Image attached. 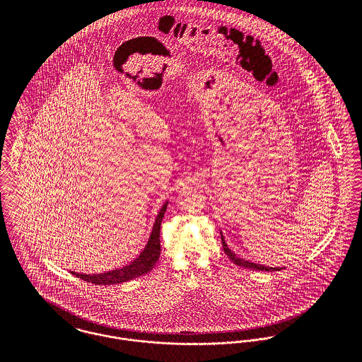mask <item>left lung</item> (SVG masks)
<instances>
[{
	"mask_svg": "<svg viewBox=\"0 0 362 362\" xmlns=\"http://www.w3.org/2000/svg\"><path fill=\"white\" fill-rule=\"evenodd\" d=\"M221 244H223V250H224L226 255L230 258L231 262H234L235 264H238V266H241V267H247V269H251V270H266V272L280 270V269H277V267H267V266H263V264H257V263H252V262H250V260H244V259L238 258L237 255H234V254L228 250V247H227V244H226L223 235H221Z\"/></svg>",
	"mask_w": 362,
	"mask_h": 362,
	"instance_id": "8db88e82",
	"label": "left lung"
}]
</instances>
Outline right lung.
I'll return each instance as SVG.
<instances>
[{"instance_id": "right-lung-1", "label": "right lung", "mask_w": 362, "mask_h": 362, "mask_svg": "<svg viewBox=\"0 0 362 362\" xmlns=\"http://www.w3.org/2000/svg\"><path fill=\"white\" fill-rule=\"evenodd\" d=\"M167 209V204H164V206L161 207L157 218H156L155 226L152 230V235L148 241V245L145 248V251L135 259L131 264L124 266L122 269H117V270H111L107 273L102 274H81V273H74L75 276H78L79 279L92 283V284H121L125 281H129L135 277H139L142 274L149 273L157 260L160 257V226L163 221V216L164 211Z\"/></svg>"}]
</instances>
